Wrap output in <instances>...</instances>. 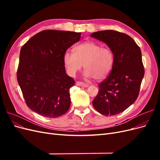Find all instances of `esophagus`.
<instances>
[{
    "instance_id": "esophagus-1",
    "label": "esophagus",
    "mask_w": 160,
    "mask_h": 160,
    "mask_svg": "<svg viewBox=\"0 0 160 160\" xmlns=\"http://www.w3.org/2000/svg\"><path fill=\"white\" fill-rule=\"evenodd\" d=\"M76 85L79 86V87H83V88H88L89 85L88 83H85L84 82L81 81H77L76 82Z\"/></svg>"
}]
</instances>
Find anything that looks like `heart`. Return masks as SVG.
Masks as SVG:
<instances>
[{
    "label": "heart",
    "instance_id": "obj_1",
    "mask_svg": "<svg viewBox=\"0 0 160 160\" xmlns=\"http://www.w3.org/2000/svg\"><path fill=\"white\" fill-rule=\"evenodd\" d=\"M62 61L67 74L71 77L83 66L86 77L103 80L113 68L115 55L109 47H102L95 41H85L76 45L74 52L65 51Z\"/></svg>",
    "mask_w": 160,
    "mask_h": 160
}]
</instances>
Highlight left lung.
I'll return each instance as SVG.
<instances>
[{"label": "left lung", "instance_id": "8db88e82", "mask_svg": "<svg viewBox=\"0 0 160 160\" xmlns=\"http://www.w3.org/2000/svg\"><path fill=\"white\" fill-rule=\"evenodd\" d=\"M91 37L105 42L115 55L113 68L99 84L93 105L103 115L119 114L138 97L145 73L141 49L132 37L116 31H101Z\"/></svg>", "mask_w": 160, "mask_h": 160}]
</instances>
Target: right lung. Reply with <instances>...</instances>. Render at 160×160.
<instances>
[{"instance_id": "right-lung-1", "label": "right lung", "mask_w": 160, "mask_h": 160, "mask_svg": "<svg viewBox=\"0 0 160 160\" xmlns=\"http://www.w3.org/2000/svg\"><path fill=\"white\" fill-rule=\"evenodd\" d=\"M81 32L45 30L24 45L17 77L27 105L43 117L56 118L71 105L69 89L75 81L67 75L64 52L78 42Z\"/></svg>"}]
</instances>
